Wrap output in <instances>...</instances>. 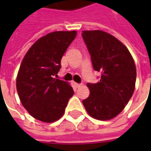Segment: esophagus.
Segmentation results:
<instances>
[{
	"mask_svg": "<svg viewBox=\"0 0 151 151\" xmlns=\"http://www.w3.org/2000/svg\"><path fill=\"white\" fill-rule=\"evenodd\" d=\"M74 86H75L77 88H79V87H81V86H82V85H81V84H78V83H75Z\"/></svg>",
	"mask_w": 151,
	"mask_h": 151,
	"instance_id": "1",
	"label": "esophagus"
}]
</instances>
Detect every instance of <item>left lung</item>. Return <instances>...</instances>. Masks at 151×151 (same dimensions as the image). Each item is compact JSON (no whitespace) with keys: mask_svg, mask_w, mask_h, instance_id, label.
I'll return each mask as SVG.
<instances>
[{"mask_svg":"<svg viewBox=\"0 0 151 151\" xmlns=\"http://www.w3.org/2000/svg\"><path fill=\"white\" fill-rule=\"evenodd\" d=\"M82 35L93 68L102 73L99 82L87 83L90 95L82 104L93 118L111 120L123 111L134 92L135 63L125 45L113 35L99 30Z\"/></svg>","mask_w":151,"mask_h":151,"instance_id":"8db88e82","label":"left lung"}]
</instances>
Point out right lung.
<instances>
[{
    "mask_svg": "<svg viewBox=\"0 0 151 151\" xmlns=\"http://www.w3.org/2000/svg\"><path fill=\"white\" fill-rule=\"evenodd\" d=\"M76 35V31L51 32L39 39L22 59L17 91L22 106L36 120L45 123L59 120L73 95L69 82L56 78L63 55Z\"/></svg>",
    "mask_w": 151,
    "mask_h": 151,
    "instance_id": "add662e5",
    "label": "right lung"
}]
</instances>
